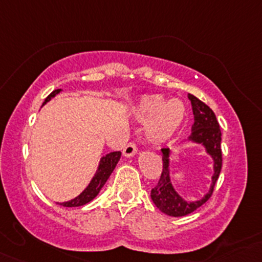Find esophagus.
Instances as JSON below:
<instances>
[{
    "instance_id": "esophagus-1",
    "label": "esophagus",
    "mask_w": 262,
    "mask_h": 262,
    "mask_svg": "<svg viewBox=\"0 0 262 262\" xmlns=\"http://www.w3.org/2000/svg\"><path fill=\"white\" fill-rule=\"evenodd\" d=\"M136 153H137V146L134 142H130V143L126 144L123 149V155L125 156V157H132V156H134Z\"/></svg>"
}]
</instances>
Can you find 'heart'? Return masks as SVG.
Segmentation results:
<instances>
[{
	"instance_id": "1",
	"label": "heart",
	"mask_w": 262,
	"mask_h": 262,
	"mask_svg": "<svg viewBox=\"0 0 262 262\" xmlns=\"http://www.w3.org/2000/svg\"><path fill=\"white\" fill-rule=\"evenodd\" d=\"M137 115L142 121H149L147 133L150 141L163 142L170 138L181 125L185 106L180 100L166 101L162 96H147L137 106Z\"/></svg>"
}]
</instances>
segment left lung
Returning <instances> with one entry per match:
<instances>
[{"label":"left lung","instance_id":"8db88e82","mask_svg":"<svg viewBox=\"0 0 262 262\" xmlns=\"http://www.w3.org/2000/svg\"><path fill=\"white\" fill-rule=\"evenodd\" d=\"M189 100L191 101L192 114H194V124L191 126V134L189 137V141L195 143L203 144L207 149L208 155L212 156L214 162V173L212 176V185L210 189L204 196L196 202H186L173 189L170 180V149L162 148V173L160 176L157 185L150 190V198L156 207L162 213L171 216H184L192 213L198 208L202 207L204 203L209 200L212 196L215 182L218 180L219 173L222 170V132L219 128L218 120L213 110L200 101L194 95H187Z\"/></svg>","mask_w":262,"mask_h":262}]
</instances>
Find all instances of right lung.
Listing matches in <instances>:
<instances>
[{
	"label": "right lung",
	"mask_w": 262,
	"mask_h": 262,
	"mask_svg": "<svg viewBox=\"0 0 262 262\" xmlns=\"http://www.w3.org/2000/svg\"><path fill=\"white\" fill-rule=\"evenodd\" d=\"M59 91L60 89L54 90V91L47 97L46 101L43 102V105H46L52 97L55 96V95L59 94ZM120 156H121V152H110L107 153L106 156H104V157L100 160L99 168H97L96 173H95L94 179H92L91 182H90L89 186H87L86 189L78 195V196H76L75 199L70 200V202L60 203V205L72 208V207H81V205H84L87 204V203L91 202V200L99 194L100 190H101L102 186L105 185V182L107 181V179L110 178L112 172L114 171L116 163H118L119 160H120Z\"/></svg>",
	"instance_id": "obj_1"
}]
</instances>
